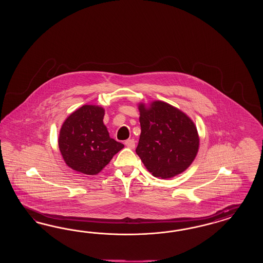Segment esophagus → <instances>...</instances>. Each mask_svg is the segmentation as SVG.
I'll return each mask as SVG.
<instances>
[{"label": "esophagus", "instance_id": "1", "mask_svg": "<svg viewBox=\"0 0 263 263\" xmlns=\"http://www.w3.org/2000/svg\"><path fill=\"white\" fill-rule=\"evenodd\" d=\"M124 144L130 149H134L135 148V141L133 139H129L127 141H125Z\"/></svg>", "mask_w": 263, "mask_h": 263}]
</instances>
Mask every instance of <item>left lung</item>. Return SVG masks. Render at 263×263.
<instances>
[{"label":"left lung","mask_w":263,"mask_h":263,"mask_svg":"<svg viewBox=\"0 0 263 263\" xmlns=\"http://www.w3.org/2000/svg\"><path fill=\"white\" fill-rule=\"evenodd\" d=\"M141 135L136 153L155 177L183 173L199 151L198 130L183 111L163 101L139 104Z\"/></svg>","instance_id":"1"}]
</instances>
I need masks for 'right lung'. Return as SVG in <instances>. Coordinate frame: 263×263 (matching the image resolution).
Wrapping results in <instances>:
<instances>
[{
  "mask_svg": "<svg viewBox=\"0 0 263 263\" xmlns=\"http://www.w3.org/2000/svg\"><path fill=\"white\" fill-rule=\"evenodd\" d=\"M102 107L84 105L64 120L59 136V148L72 170L96 175L124 147L111 139L104 125Z\"/></svg>",
  "mask_w": 263,
  "mask_h": 263,
  "instance_id": "right-lung-1",
  "label": "right lung"
}]
</instances>
